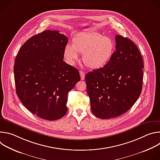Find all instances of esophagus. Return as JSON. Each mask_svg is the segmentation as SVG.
I'll return each mask as SVG.
<instances>
[{"label":"esophagus","mask_w":160,"mask_h":160,"mask_svg":"<svg viewBox=\"0 0 160 160\" xmlns=\"http://www.w3.org/2000/svg\"><path fill=\"white\" fill-rule=\"evenodd\" d=\"M80 75L81 77V80H83L85 79V73L82 71H80Z\"/></svg>","instance_id":"esophagus-1"}]
</instances>
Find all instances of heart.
<instances>
[{"instance_id":"heart-1","label":"heart","mask_w":160,"mask_h":160,"mask_svg":"<svg viewBox=\"0 0 160 160\" xmlns=\"http://www.w3.org/2000/svg\"><path fill=\"white\" fill-rule=\"evenodd\" d=\"M115 50L113 41L96 32H82L72 38L71 45L63 50V58L70 65H73L82 54L83 63L91 69H99L111 59Z\"/></svg>"}]
</instances>
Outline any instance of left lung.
<instances>
[{
	"instance_id": "left-lung-1",
	"label": "left lung",
	"mask_w": 160,
	"mask_h": 160,
	"mask_svg": "<svg viewBox=\"0 0 160 160\" xmlns=\"http://www.w3.org/2000/svg\"><path fill=\"white\" fill-rule=\"evenodd\" d=\"M116 51L102 68L85 75L91 111L101 119L115 118L127 112L142 88L144 63L136 45L116 35Z\"/></svg>"
}]
</instances>
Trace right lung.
<instances>
[{
    "instance_id": "add662e5",
    "label": "right lung",
    "mask_w": 160,
    "mask_h": 160,
    "mask_svg": "<svg viewBox=\"0 0 160 160\" xmlns=\"http://www.w3.org/2000/svg\"><path fill=\"white\" fill-rule=\"evenodd\" d=\"M67 43L64 34L45 30L22 45L14 61L17 96L42 119L56 120L66 115L68 94L80 80L77 68L63 61Z\"/></svg>"
}]
</instances>
